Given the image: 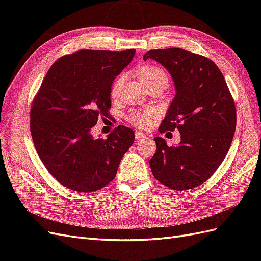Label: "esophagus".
I'll list each match as a JSON object with an SVG mask.
<instances>
[{"label": "esophagus", "instance_id": "1", "mask_svg": "<svg viewBox=\"0 0 261 261\" xmlns=\"http://www.w3.org/2000/svg\"><path fill=\"white\" fill-rule=\"evenodd\" d=\"M147 135L146 134H143L141 132H136L135 133V138L136 139H141V138H145Z\"/></svg>", "mask_w": 261, "mask_h": 261}]
</instances>
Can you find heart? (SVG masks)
I'll return each instance as SVG.
<instances>
[{
    "mask_svg": "<svg viewBox=\"0 0 261 261\" xmlns=\"http://www.w3.org/2000/svg\"><path fill=\"white\" fill-rule=\"evenodd\" d=\"M138 77L143 85H146L148 83L151 82H155V81H162L165 84H168V76L165 74L163 70L159 67L155 66H150V65H146L143 66L141 68H139L138 70ZM124 82V77L123 76H118L112 87V97H116L118 92H120L122 85ZM154 115V111L153 110H146V111H136L133 112L128 118L130 123H133L134 125L138 126V127H148L150 125V122H151V118Z\"/></svg>",
    "mask_w": 261,
    "mask_h": 261,
    "instance_id": "obj_1",
    "label": "heart"
}]
</instances>
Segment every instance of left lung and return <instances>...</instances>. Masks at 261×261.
<instances>
[{
  "label": "left lung",
  "mask_w": 261,
  "mask_h": 261,
  "mask_svg": "<svg viewBox=\"0 0 261 261\" xmlns=\"http://www.w3.org/2000/svg\"><path fill=\"white\" fill-rule=\"evenodd\" d=\"M148 59L168 70L175 88L159 130L180 133L179 144L171 147L154 137L150 168L161 184L186 191L206 181L227 154L236 127L234 100L219 67L202 55L170 48L148 51Z\"/></svg>",
  "instance_id": "left-lung-1"
}]
</instances>
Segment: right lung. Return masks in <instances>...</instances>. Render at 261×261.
<instances>
[{
	"label": "right lung",
	"instance_id": "1",
	"mask_svg": "<svg viewBox=\"0 0 261 261\" xmlns=\"http://www.w3.org/2000/svg\"><path fill=\"white\" fill-rule=\"evenodd\" d=\"M136 50H81L65 55L46 73L30 113L37 152L51 175L72 191L90 193L108 185L135 139L117 126L106 139L91 129L111 107L112 85Z\"/></svg>",
	"mask_w": 261,
	"mask_h": 261
}]
</instances>
